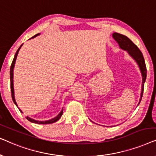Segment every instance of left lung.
<instances>
[{"mask_svg":"<svg viewBox=\"0 0 156 156\" xmlns=\"http://www.w3.org/2000/svg\"><path fill=\"white\" fill-rule=\"evenodd\" d=\"M112 37L116 41L118 42L119 47L121 49L123 50L127 51L130 56L137 62L138 67L140 68V72L142 74V87H141V93H140V99L139 103L141 101L143 93H144V83L146 82V66L145 64V60L143 56L142 52L138 49L137 46L129 39L126 36L121 35L120 33H114L112 35Z\"/></svg>","mask_w":156,"mask_h":156,"instance_id":"left-lung-1","label":"left lung"}]
</instances>
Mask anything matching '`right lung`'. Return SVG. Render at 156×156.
<instances>
[{"mask_svg":"<svg viewBox=\"0 0 156 156\" xmlns=\"http://www.w3.org/2000/svg\"><path fill=\"white\" fill-rule=\"evenodd\" d=\"M40 33H37L35 35H34L33 37L31 38H34L36 36L39 35ZM23 45V44H22ZM22 45L20 46V48H18V50H17V52L16 53V55H15L14 56V58H13V60H12V64H11V66H10V90H11V96H12V101H13L14 104H16V105L18 106V109L20 110V112H23L21 111L20 108H19L18 104H17L16 101V99H15V96H14V87H13V69H14V66H15V63H16V58H17V55H18V52L19 50H20V49L21 47H22ZM62 113H63V108L62 110L61 111V112L59 113V114L57 115V116L56 117H55V118H53L52 119H50V120H48V121H37V120H35V119H31L30 117L29 116H26V119L28 120L29 121H30V122L32 123H38V124H50V123H55L56 122V121H57L59 120V119L61 118L62 115Z\"/></svg>","mask_w":156,"mask_h":156,"instance_id":"obj_1","label":"right lung"}]
</instances>
